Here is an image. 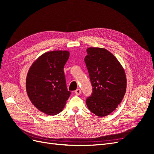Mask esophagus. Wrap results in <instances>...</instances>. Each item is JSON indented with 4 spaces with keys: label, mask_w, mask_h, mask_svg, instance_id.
<instances>
[{
    "label": "esophagus",
    "mask_w": 154,
    "mask_h": 154,
    "mask_svg": "<svg viewBox=\"0 0 154 154\" xmlns=\"http://www.w3.org/2000/svg\"><path fill=\"white\" fill-rule=\"evenodd\" d=\"M74 93H75L76 95H80L81 94V90L80 88H78V89H76L75 91H74Z\"/></svg>",
    "instance_id": "34e87169"
}]
</instances>
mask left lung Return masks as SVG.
I'll return each instance as SVG.
<instances>
[{
	"label": "left lung",
	"mask_w": 154,
	"mask_h": 154,
	"mask_svg": "<svg viewBox=\"0 0 154 154\" xmlns=\"http://www.w3.org/2000/svg\"><path fill=\"white\" fill-rule=\"evenodd\" d=\"M84 60L92 87L86 99L88 109L100 117L109 115L122 101L127 88L124 69L105 49L89 48Z\"/></svg>",
	"instance_id": "8db88e82"
}]
</instances>
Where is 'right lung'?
Wrapping results in <instances>:
<instances>
[{
	"instance_id": "add662e5",
	"label": "right lung",
	"mask_w": 154,
	"mask_h": 154,
	"mask_svg": "<svg viewBox=\"0 0 154 154\" xmlns=\"http://www.w3.org/2000/svg\"><path fill=\"white\" fill-rule=\"evenodd\" d=\"M69 57L66 51L45 53L32 63L27 73V95L32 103L46 114L60 112L71 95L63 71Z\"/></svg>"
}]
</instances>
